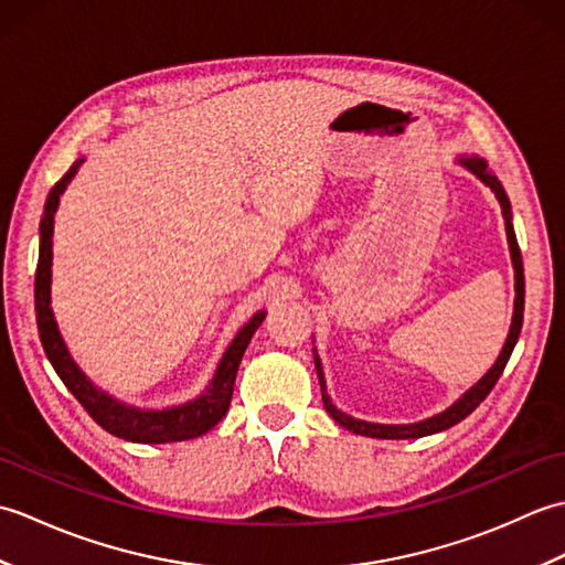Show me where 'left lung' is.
Masks as SVG:
<instances>
[{
	"instance_id": "1",
	"label": "left lung",
	"mask_w": 565,
	"mask_h": 565,
	"mask_svg": "<svg viewBox=\"0 0 565 565\" xmlns=\"http://www.w3.org/2000/svg\"><path fill=\"white\" fill-rule=\"evenodd\" d=\"M456 164L466 167L468 172L473 177L481 179V182L493 191L495 199L500 201V209H502V218H505V233H508V245H510V257H512V269H514V310H512V322H510V332H508V340L502 344V350L495 359V364L486 371V376L473 383L471 388H468L459 401H454L447 411H441L437 415H431L427 419H419V423H411V425H379V423H366V419H356L352 415L342 413L338 405L332 403L330 393H328V383H326V374H322V362L318 352L313 354L316 359V369H318V381H320V391H322V405H326V411L330 413V417L334 423L342 425L344 429L354 431V435H362V437H376V439H417V437H427V435H435V431H444L454 427L456 423H461L466 415H471L478 405L486 401V395L493 391V386L498 383L502 369L508 366V359L514 350V344L520 340V330H522V318H524V267H522V252L518 245V235H514V227H512V206H510V199L505 194V189H502L500 179L488 170V162L483 158H478V154H459L456 158Z\"/></svg>"
}]
</instances>
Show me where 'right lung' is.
<instances>
[{"label": "right lung", "instance_id": "1", "mask_svg": "<svg viewBox=\"0 0 565 565\" xmlns=\"http://www.w3.org/2000/svg\"><path fill=\"white\" fill-rule=\"evenodd\" d=\"M84 158L75 160L65 177L51 189L45 199L43 218H41V245H39V269H35V320H39V334L47 362L53 364L55 374L63 379L67 391L82 403L84 411L92 415L94 423L104 427L109 435L121 437L126 441L138 444H170L184 441L206 435L209 429L221 423L227 413V405L233 398V386L237 376V366L243 362V354L252 340V334L267 318V310H257L243 328L237 330L233 342L223 352L215 374L209 381V386L196 398H191L182 405L170 407H138L114 398L102 391L97 383H92L89 376L77 366L72 359L63 334L57 330V320L51 308V281H53V223L60 196L65 194L72 177L77 174Z\"/></svg>", "mask_w": 565, "mask_h": 565}]
</instances>
